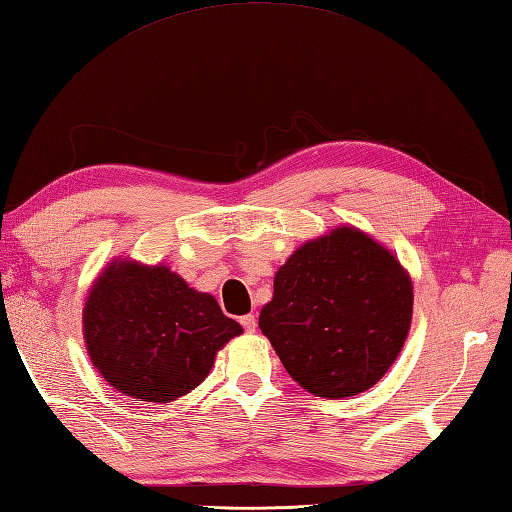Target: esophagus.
<instances>
[{"label":"esophagus","instance_id":"34e87169","mask_svg":"<svg viewBox=\"0 0 512 512\" xmlns=\"http://www.w3.org/2000/svg\"><path fill=\"white\" fill-rule=\"evenodd\" d=\"M241 324H243V328H245V331L247 333H254L256 331V315L254 313H249V315H243L241 317Z\"/></svg>","mask_w":512,"mask_h":512}]
</instances>
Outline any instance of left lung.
I'll return each mask as SVG.
<instances>
[{"label": "left lung", "instance_id": "1", "mask_svg": "<svg viewBox=\"0 0 512 512\" xmlns=\"http://www.w3.org/2000/svg\"><path fill=\"white\" fill-rule=\"evenodd\" d=\"M412 311L414 287L401 260L359 227L337 225L276 271L258 326L295 383L346 399L392 368Z\"/></svg>", "mask_w": 512, "mask_h": 512}]
</instances>
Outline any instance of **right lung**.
I'll use <instances>...</instances> for the list:
<instances>
[{"label":"right lung","mask_w":512,"mask_h":512,"mask_svg":"<svg viewBox=\"0 0 512 512\" xmlns=\"http://www.w3.org/2000/svg\"><path fill=\"white\" fill-rule=\"evenodd\" d=\"M243 326L214 295L197 291L164 263L113 258L89 287L83 339L113 390L170 403L206 381L217 352Z\"/></svg>","instance_id":"1"}]
</instances>
